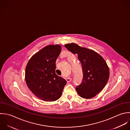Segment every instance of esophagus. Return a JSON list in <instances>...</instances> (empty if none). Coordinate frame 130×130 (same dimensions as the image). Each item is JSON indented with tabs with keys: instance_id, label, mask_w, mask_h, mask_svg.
<instances>
[{
	"instance_id": "1",
	"label": "esophagus",
	"mask_w": 130,
	"mask_h": 130,
	"mask_svg": "<svg viewBox=\"0 0 130 130\" xmlns=\"http://www.w3.org/2000/svg\"><path fill=\"white\" fill-rule=\"evenodd\" d=\"M66 80L67 82H70L71 80V78H69V77H68V78H66Z\"/></svg>"
}]
</instances>
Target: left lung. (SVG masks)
I'll return each instance as SVG.
<instances>
[{
	"instance_id": "left-lung-1",
	"label": "left lung",
	"mask_w": 130,
	"mask_h": 130,
	"mask_svg": "<svg viewBox=\"0 0 130 130\" xmlns=\"http://www.w3.org/2000/svg\"><path fill=\"white\" fill-rule=\"evenodd\" d=\"M65 46L73 54H77L82 64L84 75L82 84L76 88L77 93L85 99L94 97L108 80L109 69L106 62L97 52L75 43L66 44Z\"/></svg>"
}]
</instances>
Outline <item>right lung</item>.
Instances as JSON below:
<instances>
[{
  "mask_svg": "<svg viewBox=\"0 0 130 130\" xmlns=\"http://www.w3.org/2000/svg\"><path fill=\"white\" fill-rule=\"evenodd\" d=\"M61 51L59 44L47 45L32 56L25 70V80L37 98L52 102L59 99L67 82L55 72L56 61Z\"/></svg>",
  "mask_w": 130,
  "mask_h": 130,
  "instance_id": "obj_1",
  "label": "right lung"
}]
</instances>
